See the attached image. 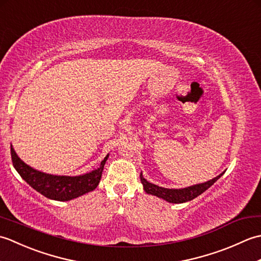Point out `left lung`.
<instances>
[{
    "label": "left lung",
    "instance_id": "left-lung-1",
    "mask_svg": "<svg viewBox=\"0 0 261 261\" xmlns=\"http://www.w3.org/2000/svg\"><path fill=\"white\" fill-rule=\"evenodd\" d=\"M222 175L223 173L219 175L218 177H215L213 179H211L206 182H203V184L194 185L186 188H180V190H169V188L159 187L157 185L151 184V182H149L143 178L142 174H140V180L142 182L146 193L151 194V195H156L160 198H164L165 201H167L169 203H185L188 201H192V199L197 197L198 195H201L203 192H205L208 187L212 186Z\"/></svg>",
    "mask_w": 261,
    "mask_h": 261
}]
</instances>
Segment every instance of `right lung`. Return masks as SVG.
Returning a JSON list of instances; mask_svg holds the SVG:
<instances>
[{
    "label": "right lung",
    "instance_id": "right-lung-1",
    "mask_svg": "<svg viewBox=\"0 0 261 261\" xmlns=\"http://www.w3.org/2000/svg\"><path fill=\"white\" fill-rule=\"evenodd\" d=\"M108 157L109 154L102 160L99 167L90 174L76 177L54 176L41 173V171L33 169L24 164L16 156L14 149L11 146V158H12L13 166L19 175L37 192L48 198L55 199V201H69V199L76 198L83 194L95 190L101 180L104 165Z\"/></svg>",
    "mask_w": 261,
    "mask_h": 261
}]
</instances>
